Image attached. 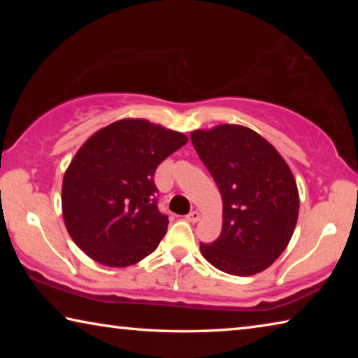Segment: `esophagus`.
<instances>
[{
    "mask_svg": "<svg viewBox=\"0 0 358 358\" xmlns=\"http://www.w3.org/2000/svg\"><path fill=\"white\" fill-rule=\"evenodd\" d=\"M186 220H187V221H189V222H192V224H194V222H197L199 220H201V213H199V211H197V210H192V211H191V213L186 216Z\"/></svg>",
    "mask_w": 358,
    "mask_h": 358,
    "instance_id": "1",
    "label": "esophagus"
}]
</instances>
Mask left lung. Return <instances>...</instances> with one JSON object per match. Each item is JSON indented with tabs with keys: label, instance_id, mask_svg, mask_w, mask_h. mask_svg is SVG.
<instances>
[{
	"label": "left lung",
	"instance_id": "8db88e82",
	"mask_svg": "<svg viewBox=\"0 0 358 358\" xmlns=\"http://www.w3.org/2000/svg\"><path fill=\"white\" fill-rule=\"evenodd\" d=\"M191 142L222 197V230L202 256L224 273L251 276L286 250L299 217V191L286 161L243 126L194 131Z\"/></svg>",
	"mask_w": 358,
	"mask_h": 358
}]
</instances>
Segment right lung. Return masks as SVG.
I'll use <instances>...</instances> for the list:
<instances>
[{
    "mask_svg": "<svg viewBox=\"0 0 358 358\" xmlns=\"http://www.w3.org/2000/svg\"><path fill=\"white\" fill-rule=\"evenodd\" d=\"M186 142L147 120L115 121L90 137L63 178V217L74 243L118 268L153 252L169 224L157 208L156 167Z\"/></svg>",
    "mask_w": 358,
    "mask_h": 358,
    "instance_id": "right-lung-1",
    "label": "right lung"
}]
</instances>
